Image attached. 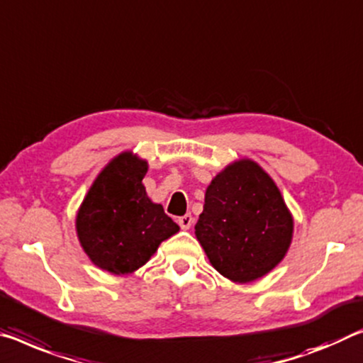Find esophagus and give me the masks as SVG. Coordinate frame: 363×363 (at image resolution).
I'll return each mask as SVG.
<instances>
[{
	"label": "esophagus",
	"instance_id": "34e87169",
	"mask_svg": "<svg viewBox=\"0 0 363 363\" xmlns=\"http://www.w3.org/2000/svg\"><path fill=\"white\" fill-rule=\"evenodd\" d=\"M177 223H179V226L184 229V231H187V229H191V228H192V224H194V218H192L191 213H187V215L181 216L179 220H177Z\"/></svg>",
	"mask_w": 363,
	"mask_h": 363
}]
</instances>
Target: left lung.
I'll list each match as a JSON object with an SVG mask.
<instances>
[{"label":"left lung","instance_id":"8db88e82","mask_svg":"<svg viewBox=\"0 0 363 363\" xmlns=\"http://www.w3.org/2000/svg\"><path fill=\"white\" fill-rule=\"evenodd\" d=\"M292 229L272 177L255 161L239 160L206 189L195 235L216 272L234 283H250L283 260Z\"/></svg>","mask_w":363,"mask_h":363}]
</instances>
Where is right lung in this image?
Instances as JSON below:
<instances>
[{"instance_id": "obj_1", "label": "right lung", "mask_w": 363, "mask_h": 363, "mask_svg": "<svg viewBox=\"0 0 363 363\" xmlns=\"http://www.w3.org/2000/svg\"><path fill=\"white\" fill-rule=\"evenodd\" d=\"M147 161L130 152L105 166L80 205V245L96 267L128 274L145 264L158 245L179 231L163 206L147 197Z\"/></svg>"}]
</instances>
